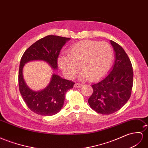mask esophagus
<instances>
[{
  "label": "esophagus",
  "instance_id": "34e87169",
  "mask_svg": "<svg viewBox=\"0 0 148 148\" xmlns=\"http://www.w3.org/2000/svg\"><path fill=\"white\" fill-rule=\"evenodd\" d=\"M82 86V84H80V83H77V82H76V83H75V84H74V88H80V87H81Z\"/></svg>",
  "mask_w": 148,
  "mask_h": 148
}]
</instances>
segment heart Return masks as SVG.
<instances>
[{
  "mask_svg": "<svg viewBox=\"0 0 148 148\" xmlns=\"http://www.w3.org/2000/svg\"><path fill=\"white\" fill-rule=\"evenodd\" d=\"M113 59V50L108 43L82 40L72 44L68 49V54L61 53L58 64L67 78H74L81 65V77L96 81L108 73Z\"/></svg>",
  "mask_w": 148,
  "mask_h": 148,
  "instance_id": "obj_1",
  "label": "heart"
}]
</instances>
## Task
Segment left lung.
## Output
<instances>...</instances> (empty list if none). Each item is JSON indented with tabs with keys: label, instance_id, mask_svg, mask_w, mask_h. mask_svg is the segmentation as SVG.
<instances>
[{
	"label": "left lung",
	"instance_id": "1",
	"mask_svg": "<svg viewBox=\"0 0 148 148\" xmlns=\"http://www.w3.org/2000/svg\"><path fill=\"white\" fill-rule=\"evenodd\" d=\"M110 42L115 52L114 64L103 79L92 84L93 92L88 99L93 110L108 115L126 104L133 85V71L130 58L118 44L112 40Z\"/></svg>",
	"mask_w": 148,
	"mask_h": 148
}]
</instances>
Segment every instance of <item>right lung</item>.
<instances>
[{
  "mask_svg": "<svg viewBox=\"0 0 148 148\" xmlns=\"http://www.w3.org/2000/svg\"><path fill=\"white\" fill-rule=\"evenodd\" d=\"M69 40L70 38L57 36H45L31 45L22 57L18 71L19 90L26 105L37 114L52 116L59 112L64 105L66 92L73 88L75 83L54 74L46 88L39 91H34L24 81L22 74L24 64L31 60H43L53 69H57V60L60 51Z\"/></svg>",
  "mask_w": 148,
  "mask_h": 148,
  "instance_id": "add662e5",
  "label": "right lung"
}]
</instances>
